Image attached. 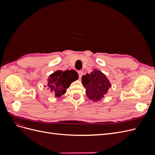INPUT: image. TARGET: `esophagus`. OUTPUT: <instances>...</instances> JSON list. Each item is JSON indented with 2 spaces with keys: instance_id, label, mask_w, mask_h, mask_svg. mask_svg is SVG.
<instances>
[{
  "instance_id": "34e87169",
  "label": "esophagus",
  "mask_w": 155,
  "mask_h": 155,
  "mask_svg": "<svg viewBox=\"0 0 155 155\" xmlns=\"http://www.w3.org/2000/svg\"><path fill=\"white\" fill-rule=\"evenodd\" d=\"M78 72V74H79V78L81 79V76H83V72L82 71V70H79Z\"/></svg>"
}]
</instances>
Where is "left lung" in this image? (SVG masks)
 <instances>
[{"label":"left lung","mask_w":155,"mask_h":155,"mask_svg":"<svg viewBox=\"0 0 155 155\" xmlns=\"http://www.w3.org/2000/svg\"><path fill=\"white\" fill-rule=\"evenodd\" d=\"M81 79L87 96L93 101L101 100L111 87L105 75L97 70L83 76Z\"/></svg>","instance_id":"1"}]
</instances>
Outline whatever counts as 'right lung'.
I'll return each mask as SVG.
<instances>
[{
	"instance_id": "obj_1",
	"label": "right lung",
	"mask_w": 155,
	"mask_h": 155,
	"mask_svg": "<svg viewBox=\"0 0 155 155\" xmlns=\"http://www.w3.org/2000/svg\"><path fill=\"white\" fill-rule=\"evenodd\" d=\"M78 78V74L74 70L65 71L58 70L50 76L47 88L54 96L59 97L66 92L71 83L76 81Z\"/></svg>"
}]
</instances>
